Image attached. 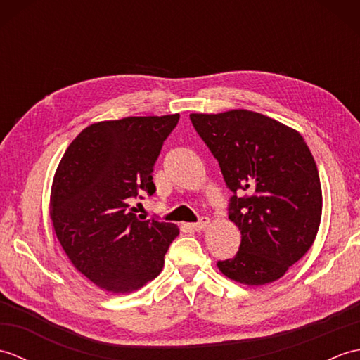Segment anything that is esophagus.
Returning a JSON list of instances; mask_svg holds the SVG:
<instances>
[{
  "mask_svg": "<svg viewBox=\"0 0 360 360\" xmlns=\"http://www.w3.org/2000/svg\"><path fill=\"white\" fill-rule=\"evenodd\" d=\"M209 223H210V219L207 217H202L200 221H198V223L192 224V229H193V231H196V232H201V231H204L205 227L209 226Z\"/></svg>",
  "mask_w": 360,
  "mask_h": 360,
  "instance_id": "esophagus-1",
  "label": "esophagus"
}]
</instances>
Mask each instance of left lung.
<instances>
[{
  "label": "left lung",
  "instance_id": "8db88e82",
  "mask_svg": "<svg viewBox=\"0 0 360 360\" xmlns=\"http://www.w3.org/2000/svg\"><path fill=\"white\" fill-rule=\"evenodd\" d=\"M233 196L229 219L240 250L218 262L227 278L262 286L278 280L312 246L322 218L316 160L302 134L259 112L190 114ZM248 191L243 198L236 193Z\"/></svg>",
  "mask_w": 360,
  "mask_h": 360
}]
</instances>
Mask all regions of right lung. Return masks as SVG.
Here are the masks:
<instances>
[{
    "label": "right lung",
    "instance_id": "add662e5",
    "mask_svg": "<svg viewBox=\"0 0 360 360\" xmlns=\"http://www.w3.org/2000/svg\"><path fill=\"white\" fill-rule=\"evenodd\" d=\"M179 114L103 120L75 137L57 167L51 219L75 269L97 288L127 294L156 278L172 223L136 215L129 200L156 192L153 167Z\"/></svg>",
    "mask_w": 360,
    "mask_h": 360
}]
</instances>
